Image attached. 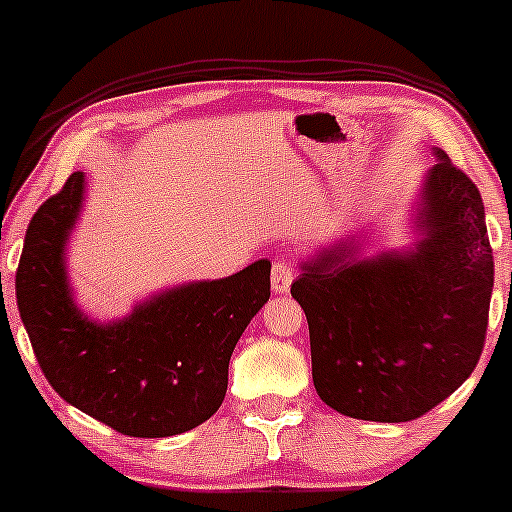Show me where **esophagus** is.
<instances>
[{
    "label": "esophagus",
    "mask_w": 512,
    "mask_h": 512,
    "mask_svg": "<svg viewBox=\"0 0 512 512\" xmlns=\"http://www.w3.org/2000/svg\"><path fill=\"white\" fill-rule=\"evenodd\" d=\"M291 281H293L291 262L284 260V257L274 260V267H272V291L274 293H286V291L291 289Z\"/></svg>",
    "instance_id": "obj_1"
}]
</instances>
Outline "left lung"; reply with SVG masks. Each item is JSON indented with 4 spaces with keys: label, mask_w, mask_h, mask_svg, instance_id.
<instances>
[{
    "label": "left lung",
    "mask_w": 512,
    "mask_h": 512,
    "mask_svg": "<svg viewBox=\"0 0 512 512\" xmlns=\"http://www.w3.org/2000/svg\"><path fill=\"white\" fill-rule=\"evenodd\" d=\"M411 207L416 240L366 255V236L303 260L291 296L310 330L313 383L351 419L399 424L448 399L477 368L493 291L484 202L433 149Z\"/></svg>",
    "instance_id": "1"
}]
</instances>
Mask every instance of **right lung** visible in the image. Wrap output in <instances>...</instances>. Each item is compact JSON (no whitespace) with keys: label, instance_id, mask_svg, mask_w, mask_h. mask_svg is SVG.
<instances>
[{"label":"right lung","instance_id":"add662e5","mask_svg":"<svg viewBox=\"0 0 512 512\" xmlns=\"http://www.w3.org/2000/svg\"><path fill=\"white\" fill-rule=\"evenodd\" d=\"M86 202V175H69L28 223L16 303L35 358L64 402L132 438L192 431L226 397L240 334L269 301V260L214 281L151 293L101 322L74 301L67 245Z\"/></svg>","mask_w":512,"mask_h":512}]
</instances>
